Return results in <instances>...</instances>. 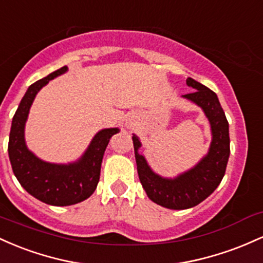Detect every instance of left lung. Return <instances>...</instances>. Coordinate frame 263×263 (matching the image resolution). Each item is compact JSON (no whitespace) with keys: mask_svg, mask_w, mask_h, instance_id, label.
I'll list each match as a JSON object with an SVG mask.
<instances>
[{"mask_svg":"<svg viewBox=\"0 0 263 263\" xmlns=\"http://www.w3.org/2000/svg\"><path fill=\"white\" fill-rule=\"evenodd\" d=\"M186 84L195 90L182 98L191 100L202 109L210 122L212 135L208 154L195 166L174 179L163 178L155 174L144 155L139 154L141 143L137 135H133L138 175L147 197L173 210L194 208L210 196L225 175L230 156L229 122L216 93L193 78H187Z\"/></svg>","mask_w":263,"mask_h":263,"instance_id":"8db88e82","label":"left lung"}]
</instances>
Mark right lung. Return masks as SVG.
Returning a JSON list of instances; mask_svg holds the SVG:
<instances>
[{
    "instance_id": "right-lung-1",
    "label": "right lung",
    "mask_w": 263,
    "mask_h": 263,
    "mask_svg": "<svg viewBox=\"0 0 263 263\" xmlns=\"http://www.w3.org/2000/svg\"><path fill=\"white\" fill-rule=\"evenodd\" d=\"M67 70L64 66L29 85L13 116L8 140V156L20 184L40 201L53 206L74 205L92 195L98 185L103 155L109 140L119 132L118 128H109L97 133L84 154L74 163H47L28 150L25 125L29 108L44 85Z\"/></svg>"
}]
</instances>
